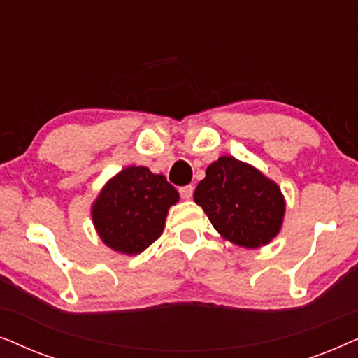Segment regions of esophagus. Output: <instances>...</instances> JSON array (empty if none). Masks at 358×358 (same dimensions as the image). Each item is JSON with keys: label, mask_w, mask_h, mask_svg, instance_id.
Wrapping results in <instances>:
<instances>
[{"label": "esophagus", "mask_w": 358, "mask_h": 358, "mask_svg": "<svg viewBox=\"0 0 358 358\" xmlns=\"http://www.w3.org/2000/svg\"><path fill=\"white\" fill-rule=\"evenodd\" d=\"M179 194H180V197H182L184 200H189L190 197H192V194H194V187H192V185H184V187L179 189Z\"/></svg>", "instance_id": "esophagus-1"}]
</instances>
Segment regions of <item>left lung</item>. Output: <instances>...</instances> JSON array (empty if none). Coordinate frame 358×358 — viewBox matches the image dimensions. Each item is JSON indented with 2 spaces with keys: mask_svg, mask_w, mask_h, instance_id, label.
I'll use <instances>...</instances> for the list:
<instances>
[{
  "mask_svg": "<svg viewBox=\"0 0 358 358\" xmlns=\"http://www.w3.org/2000/svg\"><path fill=\"white\" fill-rule=\"evenodd\" d=\"M213 228L246 249L266 246L280 233L285 197L271 178L233 156H220L194 192Z\"/></svg>",
  "mask_w": 358,
  "mask_h": 358,
  "instance_id": "8db88e82",
  "label": "left lung"
}]
</instances>
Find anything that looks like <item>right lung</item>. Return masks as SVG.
Listing matches in <instances>:
<instances>
[{
  "instance_id": "obj_1",
  "label": "right lung",
  "mask_w": 358,
  "mask_h": 358,
  "mask_svg": "<svg viewBox=\"0 0 358 358\" xmlns=\"http://www.w3.org/2000/svg\"><path fill=\"white\" fill-rule=\"evenodd\" d=\"M179 192L163 174L145 166H127L110 178L91 205L101 241L112 251L135 256L161 236Z\"/></svg>"
}]
</instances>
